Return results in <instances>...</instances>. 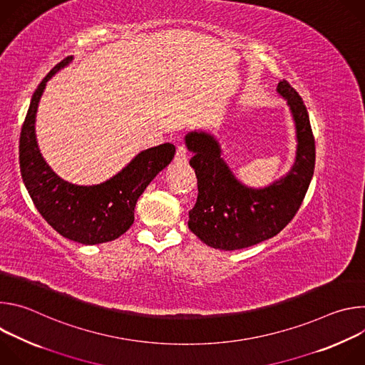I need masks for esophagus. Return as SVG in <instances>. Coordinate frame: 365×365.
Masks as SVG:
<instances>
[{"instance_id":"34e87169","label":"esophagus","mask_w":365,"mask_h":365,"mask_svg":"<svg viewBox=\"0 0 365 365\" xmlns=\"http://www.w3.org/2000/svg\"><path fill=\"white\" fill-rule=\"evenodd\" d=\"M189 160V154L183 145H179L175 154V163L176 165H186Z\"/></svg>"}]
</instances>
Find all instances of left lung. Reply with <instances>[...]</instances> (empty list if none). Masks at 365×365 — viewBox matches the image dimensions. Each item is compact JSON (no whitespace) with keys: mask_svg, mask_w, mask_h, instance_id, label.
Here are the masks:
<instances>
[{"mask_svg":"<svg viewBox=\"0 0 365 365\" xmlns=\"http://www.w3.org/2000/svg\"><path fill=\"white\" fill-rule=\"evenodd\" d=\"M277 93L287 102L294 125L296 154L290 170L267 186L242 183L228 166L221 140L211 130H192L185 145L197 179V200L189 230L206 245L232 251L277 235L296 215L315 169V140L300 95L286 81Z\"/></svg>","mask_w":365,"mask_h":365,"instance_id":"left-lung-1","label":"left lung"}]
</instances>
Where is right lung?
<instances>
[{"label": "right lung", "instance_id": "add662e5", "mask_svg": "<svg viewBox=\"0 0 365 365\" xmlns=\"http://www.w3.org/2000/svg\"><path fill=\"white\" fill-rule=\"evenodd\" d=\"M66 58L51 69L34 91L20 134V172L40 215L62 237L95 245L117 240L134 222V207L150 182L175 158L165 143L140 151L118 173L96 185H76L53 172L40 153L36 114L47 82L72 63Z\"/></svg>", "mask_w": 365, "mask_h": 365}]
</instances>
